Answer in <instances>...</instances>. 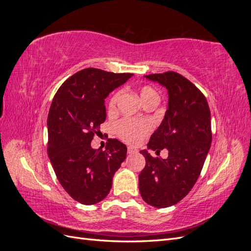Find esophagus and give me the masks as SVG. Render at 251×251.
<instances>
[{"label":"esophagus","mask_w":251,"mask_h":251,"mask_svg":"<svg viewBox=\"0 0 251 251\" xmlns=\"http://www.w3.org/2000/svg\"><path fill=\"white\" fill-rule=\"evenodd\" d=\"M136 153H137V150H135L134 148H131V147L127 148V154L128 155H133V154H136Z\"/></svg>","instance_id":"34e87169"}]
</instances>
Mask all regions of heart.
Masks as SVG:
<instances>
[{
	"instance_id": "obj_1",
	"label": "heart",
	"mask_w": 251,
	"mask_h": 251,
	"mask_svg": "<svg viewBox=\"0 0 251 251\" xmlns=\"http://www.w3.org/2000/svg\"><path fill=\"white\" fill-rule=\"evenodd\" d=\"M139 95L143 103L151 100H158L159 96L154 88L150 86H143L139 90ZM119 98V92L114 94L109 100L108 110L110 113L116 110V104ZM151 130V125L150 121L142 120L137 121L133 119L125 118L121 119L115 126V132L120 139L127 143L135 144L139 142L144 136H147Z\"/></svg>"
}]
</instances>
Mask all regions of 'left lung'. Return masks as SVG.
<instances>
[{
    "mask_svg": "<svg viewBox=\"0 0 251 251\" xmlns=\"http://www.w3.org/2000/svg\"><path fill=\"white\" fill-rule=\"evenodd\" d=\"M168 89L169 104L148 149H166V159L140 151L146 166L139 175L142 199L157 208L177 204L198 180L211 143L210 111L206 98L193 82L177 72L144 75Z\"/></svg>",
    "mask_w": 251,
    "mask_h": 251,
    "instance_id": "1",
    "label": "left lung"
}]
</instances>
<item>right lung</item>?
<instances>
[{"label": "right lung", "instance_id": "obj_1", "mask_svg": "<svg viewBox=\"0 0 251 251\" xmlns=\"http://www.w3.org/2000/svg\"><path fill=\"white\" fill-rule=\"evenodd\" d=\"M133 76L87 68L57 90L48 114V156L60 185L81 204L92 205L110 193L113 176L126 157V144L108 139L105 150L91 148L104 123V100Z\"/></svg>", "mask_w": 251, "mask_h": 251}]
</instances>
